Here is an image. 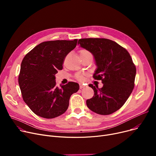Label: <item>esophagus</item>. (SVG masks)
Wrapping results in <instances>:
<instances>
[{"label":"esophagus","mask_w":156,"mask_h":156,"mask_svg":"<svg viewBox=\"0 0 156 156\" xmlns=\"http://www.w3.org/2000/svg\"><path fill=\"white\" fill-rule=\"evenodd\" d=\"M85 87V86L83 85H82V84H80V88L81 89V88H84Z\"/></svg>","instance_id":"34e87169"}]
</instances>
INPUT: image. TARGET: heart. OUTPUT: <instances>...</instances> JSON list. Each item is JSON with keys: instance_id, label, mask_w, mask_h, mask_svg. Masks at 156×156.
<instances>
[{"instance_id": "obj_1", "label": "heart", "mask_w": 156, "mask_h": 156, "mask_svg": "<svg viewBox=\"0 0 156 156\" xmlns=\"http://www.w3.org/2000/svg\"><path fill=\"white\" fill-rule=\"evenodd\" d=\"M79 53H80V57H83L84 55H88V54H91L90 53V52H88L87 50H85V49H82V50L80 51ZM76 78L79 80H81V81L83 80V75H82V74H78V75H76Z\"/></svg>"}]
</instances>
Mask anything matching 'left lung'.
I'll return each mask as SVG.
<instances>
[{"mask_svg":"<svg viewBox=\"0 0 156 156\" xmlns=\"http://www.w3.org/2000/svg\"><path fill=\"white\" fill-rule=\"evenodd\" d=\"M78 44L91 52L97 66L93 75L101 80L102 88L90 84L94 95L87 100L93 112L108 115L119 109L134 88L136 67L128 52L112 40L106 38H81Z\"/></svg>","mask_w":156,"mask_h":156,"instance_id":"1","label":"left lung"}]
</instances>
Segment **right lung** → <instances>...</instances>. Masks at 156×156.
<instances>
[{"label": "right lung", "instance_id": "add662e5", "mask_svg": "<svg viewBox=\"0 0 156 156\" xmlns=\"http://www.w3.org/2000/svg\"><path fill=\"white\" fill-rule=\"evenodd\" d=\"M77 42V39L44 42L23 58L18 83L23 101L37 116L47 119L61 116L68 108L71 95L79 90V85L72 81L56 87L55 76Z\"/></svg>", "mask_w": 156, "mask_h": 156}]
</instances>
